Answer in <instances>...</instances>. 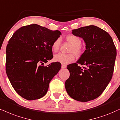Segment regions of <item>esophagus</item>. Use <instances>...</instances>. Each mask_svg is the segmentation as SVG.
<instances>
[{
  "label": "esophagus",
  "mask_w": 120,
  "mask_h": 120,
  "mask_svg": "<svg viewBox=\"0 0 120 120\" xmlns=\"http://www.w3.org/2000/svg\"><path fill=\"white\" fill-rule=\"evenodd\" d=\"M66 67H67V66H66V64H62V68H66Z\"/></svg>",
  "instance_id": "1"
}]
</instances>
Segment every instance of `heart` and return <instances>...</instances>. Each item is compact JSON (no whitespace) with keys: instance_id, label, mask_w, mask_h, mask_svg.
<instances>
[{"instance_id":"obj_1","label":"heart","mask_w":120,"mask_h":120,"mask_svg":"<svg viewBox=\"0 0 120 120\" xmlns=\"http://www.w3.org/2000/svg\"><path fill=\"white\" fill-rule=\"evenodd\" d=\"M66 40L68 42L72 44V46L69 48L68 52L70 53L63 54V53H58L54 57V60L56 62H58L62 64H67L72 62L75 60V55L79 56L82 53V49L81 47L82 39L80 37L76 35H68L66 36ZM61 40L60 38H57L52 44V51L54 52H57L60 49Z\"/></svg>"}]
</instances>
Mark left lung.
I'll return each instance as SVG.
<instances>
[{"instance_id":"8db88e82","label":"left lung","mask_w":120,"mask_h":120,"mask_svg":"<svg viewBox=\"0 0 120 120\" xmlns=\"http://www.w3.org/2000/svg\"><path fill=\"white\" fill-rule=\"evenodd\" d=\"M86 43L84 53L77 63L67 66L70 76L65 82L69 96L80 102L99 97L111 79L114 70L116 48L110 35L94 26L72 30Z\"/></svg>"}]
</instances>
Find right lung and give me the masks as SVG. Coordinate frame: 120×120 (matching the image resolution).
Here are the masks:
<instances>
[{
	"instance_id": "right-lung-1",
	"label": "right lung",
	"mask_w": 120,
	"mask_h": 120,
	"mask_svg": "<svg viewBox=\"0 0 120 120\" xmlns=\"http://www.w3.org/2000/svg\"><path fill=\"white\" fill-rule=\"evenodd\" d=\"M60 34L59 30L33 24L20 28L9 41L6 73L13 88L23 98L37 100L47 94L61 64H43L53 58L52 44Z\"/></svg>"
}]
</instances>
